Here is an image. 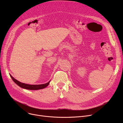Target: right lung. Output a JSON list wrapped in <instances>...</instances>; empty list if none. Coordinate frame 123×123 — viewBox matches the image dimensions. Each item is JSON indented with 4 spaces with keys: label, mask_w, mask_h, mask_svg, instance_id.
<instances>
[{
    "label": "right lung",
    "mask_w": 123,
    "mask_h": 123,
    "mask_svg": "<svg viewBox=\"0 0 123 123\" xmlns=\"http://www.w3.org/2000/svg\"><path fill=\"white\" fill-rule=\"evenodd\" d=\"M10 77L12 80L17 85H18L19 87H20L22 88L25 89H28V90H37L39 89H42L45 87H46L48 85L50 82H48L47 83L44 84H41V85H30V84H25L21 83L16 80L15 78H14L11 75H10Z\"/></svg>",
    "instance_id": "add662e5"
}]
</instances>
